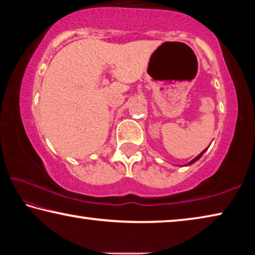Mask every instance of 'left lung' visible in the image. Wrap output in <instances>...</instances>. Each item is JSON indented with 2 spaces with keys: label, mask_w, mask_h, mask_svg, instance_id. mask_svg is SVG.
<instances>
[{
  "label": "left lung",
  "mask_w": 255,
  "mask_h": 255,
  "mask_svg": "<svg viewBox=\"0 0 255 255\" xmlns=\"http://www.w3.org/2000/svg\"><path fill=\"white\" fill-rule=\"evenodd\" d=\"M205 151H207V148H205V149H204V151H203V152H201V153H200V154H199V155H197V156H196V157H194V159H193V160H192V161H189V162H188V163H187V164H185V165H191V164H193V163H194V162H196V161H197V160H200V157H201V156H202V155H203V153H204V152H205Z\"/></svg>",
  "instance_id": "left-lung-1"
}]
</instances>
